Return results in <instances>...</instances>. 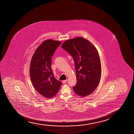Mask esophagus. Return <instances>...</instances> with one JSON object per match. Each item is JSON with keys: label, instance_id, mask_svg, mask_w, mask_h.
Here are the masks:
<instances>
[{"label": "esophagus", "instance_id": "1", "mask_svg": "<svg viewBox=\"0 0 134 134\" xmlns=\"http://www.w3.org/2000/svg\"><path fill=\"white\" fill-rule=\"evenodd\" d=\"M67 80H64V81H62V83L63 84H65V83H66V82H67Z\"/></svg>", "mask_w": 134, "mask_h": 134}]
</instances>
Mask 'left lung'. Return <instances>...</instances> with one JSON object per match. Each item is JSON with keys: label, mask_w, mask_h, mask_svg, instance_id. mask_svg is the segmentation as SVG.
I'll return each mask as SVG.
<instances>
[{"label": "left lung", "mask_w": 134, "mask_h": 134, "mask_svg": "<svg viewBox=\"0 0 134 134\" xmlns=\"http://www.w3.org/2000/svg\"><path fill=\"white\" fill-rule=\"evenodd\" d=\"M62 48L73 57L77 82L73 86L77 95L84 97L97 87L101 77V61L96 48L82 37L64 42Z\"/></svg>", "instance_id": "obj_1"}]
</instances>
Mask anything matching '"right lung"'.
<instances>
[{"label": "right lung", "mask_w": 134, "mask_h": 134, "mask_svg": "<svg viewBox=\"0 0 134 134\" xmlns=\"http://www.w3.org/2000/svg\"><path fill=\"white\" fill-rule=\"evenodd\" d=\"M61 42L47 40L36 50L30 66V75L34 87L44 97L51 98L62 83L55 79L51 68L52 57Z\"/></svg>", "instance_id": "right-lung-1"}]
</instances>
